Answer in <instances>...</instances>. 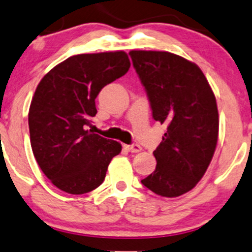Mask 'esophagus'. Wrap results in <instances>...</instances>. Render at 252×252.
<instances>
[{
	"instance_id": "esophagus-1",
	"label": "esophagus",
	"mask_w": 252,
	"mask_h": 252,
	"mask_svg": "<svg viewBox=\"0 0 252 252\" xmlns=\"http://www.w3.org/2000/svg\"><path fill=\"white\" fill-rule=\"evenodd\" d=\"M124 149H126L130 153H139L142 151V147L140 145H124Z\"/></svg>"
}]
</instances>
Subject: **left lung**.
Masks as SVG:
<instances>
[{"instance_id": "left-lung-1", "label": "left lung", "mask_w": 252, "mask_h": 252, "mask_svg": "<svg viewBox=\"0 0 252 252\" xmlns=\"http://www.w3.org/2000/svg\"><path fill=\"white\" fill-rule=\"evenodd\" d=\"M134 68L145 86L153 118L167 131L153 152L157 167L141 183L162 197H178L201 181L211 164L219 112L200 67L168 51L131 50Z\"/></svg>"}]
</instances>
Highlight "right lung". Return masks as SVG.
<instances>
[{
	"label": "right lung",
	"instance_id": "add662e5",
	"mask_svg": "<svg viewBox=\"0 0 252 252\" xmlns=\"http://www.w3.org/2000/svg\"><path fill=\"white\" fill-rule=\"evenodd\" d=\"M130 68L126 52L71 56L44 75L29 111L31 147L38 165L62 191L81 195L103 183L122 145L94 134L91 118L105 85Z\"/></svg>",
	"mask_w": 252,
	"mask_h": 252
}]
</instances>
